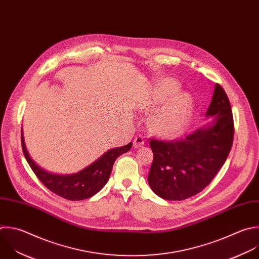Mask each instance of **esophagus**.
<instances>
[{
    "mask_svg": "<svg viewBox=\"0 0 259 259\" xmlns=\"http://www.w3.org/2000/svg\"><path fill=\"white\" fill-rule=\"evenodd\" d=\"M133 145L135 148H139L141 146L144 145V137L142 135H138L135 137L134 141H133Z\"/></svg>",
    "mask_w": 259,
    "mask_h": 259,
    "instance_id": "34e87169",
    "label": "esophagus"
}]
</instances>
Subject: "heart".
<instances>
[{
	"instance_id": "heart-1",
	"label": "heart",
	"mask_w": 259,
	"mask_h": 259,
	"mask_svg": "<svg viewBox=\"0 0 259 259\" xmlns=\"http://www.w3.org/2000/svg\"><path fill=\"white\" fill-rule=\"evenodd\" d=\"M179 88L170 80H164L155 85L149 97V106L153 107L163 99L175 95ZM191 107L190 98L181 94L169 101L150 119V127L157 134L168 135L179 131L187 121Z\"/></svg>"
}]
</instances>
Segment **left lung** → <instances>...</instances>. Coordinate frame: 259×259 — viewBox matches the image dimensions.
I'll return each mask as SVG.
<instances>
[{
    "mask_svg": "<svg viewBox=\"0 0 259 259\" xmlns=\"http://www.w3.org/2000/svg\"><path fill=\"white\" fill-rule=\"evenodd\" d=\"M206 116L209 126L174 140L150 139L153 160L148 173L152 191L165 200H184L202 191L225 163L234 139L229 98L217 83Z\"/></svg>",
    "mask_w": 259,
    "mask_h": 259,
    "instance_id": "obj_1",
    "label": "left lung"
}]
</instances>
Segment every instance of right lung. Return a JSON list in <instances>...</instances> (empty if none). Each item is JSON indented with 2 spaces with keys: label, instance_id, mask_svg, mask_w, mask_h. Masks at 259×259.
<instances>
[{
  "label": "right lung",
  "instance_id": "right-lung-1",
  "mask_svg": "<svg viewBox=\"0 0 259 259\" xmlns=\"http://www.w3.org/2000/svg\"><path fill=\"white\" fill-rule=\"evenodd\" d=\"M21 145L24 156L38 180L57 195L77 201L94 196L107 184L115 160L118 156L131 148L132 142L121 147L110 149L91 165L73 175L53 174L36 164L28 154L22 133Z\"/></svg>",
  "mask_w": 259,
  "mask_h": 259
}]
</instances>
